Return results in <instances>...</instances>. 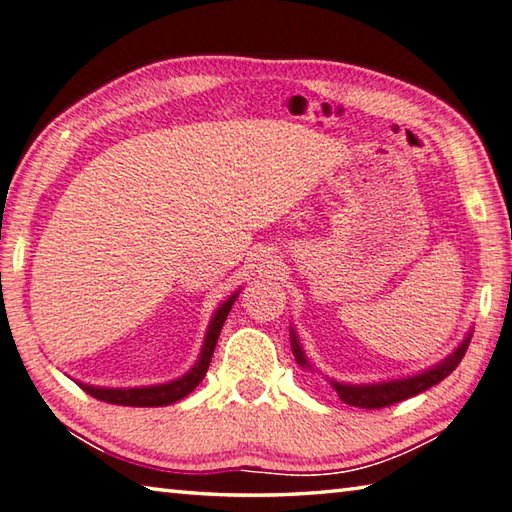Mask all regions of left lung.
<instances>
[{
  "label": "left lung",
  "mask_w": 512,
  "mask_h": 512,
  "mask_svg": "<svg viewBox=\"0 0 512 512\" xmlns=\"http://www.w3.org/2000/svg\"><path fill=\"white\" fill-rule=\"evenodd\" d=\"M470 338L461 342V345L454 349L452 356L445 358L441 365H436L432 369L423 371V374L416 376H407V378H398V380H389V383H376V385H342V383H333V389H336L340 401L353 405V407H362V410H380V407H389L405 401V398L416 396L430 389L432 385L441 383L445 376H450L454 369L459 367L461 358L466 356ZM291 347H293V356L300 367H311L309 360H306L304 351L300 349V342H297L295 331H291Z\"/></svg>",
  "instance_id": "8db88e82"
}]
</instances>
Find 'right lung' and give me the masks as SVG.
I'll use <instances>...</instances> for the list:
<instances>
[{
	"label": "right lung",
	"instance_id": "1",
	"mask_svg": "<svg viewBox=\"0 0 512 512\" xmlns=\"http://www.w3.org/2000/svg\"><path fill=\"white\" fill-rule=\"evenodd\" d=\"M235 300H237V293L232 295L228 302L219 306V311L215 313V318H212V322H210L208 336H206V340H203L201 358L183 378L172 380V383H167V385L136 387V389H105V387H91V385H82V383H78V385L85 389L89 396H94V398H98V401H105V403H114V405L163 407V405L181 401V398L188 396L192 389L201 383L203 376H206L210 360H212V353H215V347H217L221 327H224V322H226Z\"/></svg>",
	"mask_w": 512,
	"mask_h": 512
}]
</instances>
